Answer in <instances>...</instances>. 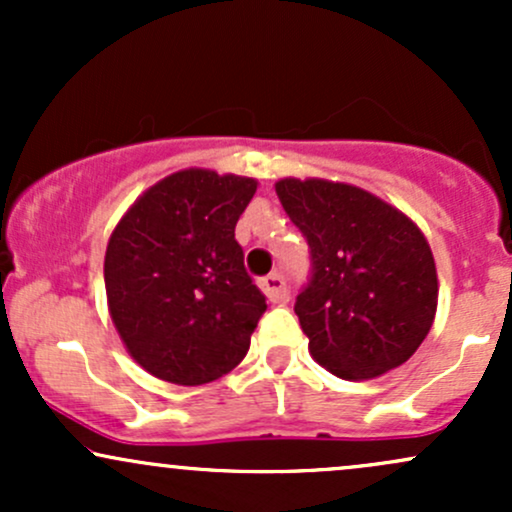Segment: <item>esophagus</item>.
Instances as JSON below:
<instances>
[{
    "label": "esophagus",
    "mask_w": 512,
    "mask_h": 512,
    "mask_svg": "<svg viewBox=\"0 0 512 512\" xmlns=\"http://www.w3.org/2000/svg\"><path fill=\"white\" fill-rule=\"evenodd\" d=\"M260 289L264 291V296L269 298L272 303H284L286 301V279L284 274L274 272V274H267L264 279H260Z\"/></svg>",
    "instance_id": "esophagus-1"
}]
</instances>
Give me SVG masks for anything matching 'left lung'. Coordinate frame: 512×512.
<instances>
[{"label":"left lung","instance_id":"obj_1","mask_svg":"<svg viewBox=\"0 0 512 512\" xmlns=\"http://www.w3.org/2000/svg\"><path fill=\"white\" fill-rule=\"evenodd\" d=\"M276 195L310 248L313 269L293 310L315 361L344 380L409 361L438 305L436 262L419 226L344 182L286 178Z\"/></svg>","mask_w":512,"mask_h":512}]
</instances>
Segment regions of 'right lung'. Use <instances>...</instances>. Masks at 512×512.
<instances>
[{
  "instance_id": "1",
  "label": "right lung",
  "mask_w": 512,
  "mask_h": 512,
  "mask_svg": "<svg viewBox=\"0 0 512 512\" xmlns=\"http://www.w3.org/2000/svg\"><path fill=\"white\" fill-rule=\"evenodd\" d=\"M257 182L190 168L144 192L105 250V293L129 356L156 378L202 385L243 361L267 303L236 223Z\"/></svg>"
}]
</instances>
